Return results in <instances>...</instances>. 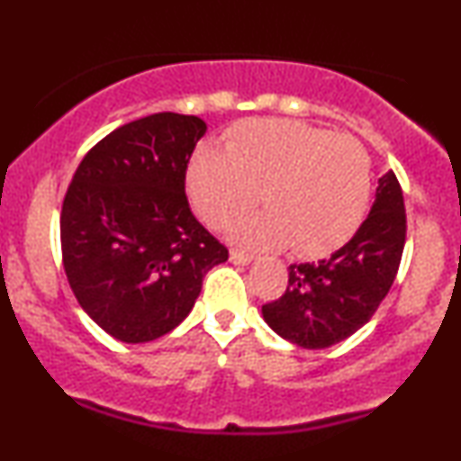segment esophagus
<instances>
[{
  "label": "esophagus",
  "mask_w": 461,
  "mask_h": 461,
  "mask_svg": "<svg viewBox=\"0 0 461 461\" xmlns=\"http://www.w3.org/2000/svg\"><path fill=\"white\" fill-rule=\"evenodd\" d=\"M230 260L234 264H249L253 260V253L242 251V249H231L230 251Z\"/></svg>",
  "instance_id": "34e87169"
}]
</instances>
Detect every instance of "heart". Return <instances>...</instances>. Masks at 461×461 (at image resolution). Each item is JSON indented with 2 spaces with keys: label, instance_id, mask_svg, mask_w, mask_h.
Wrapping results in <instances>:
<instances>
[{
  "label": "heart",
  "instance_id": "b5f03b06",
  "mask_svg": "<svg viewBox=\"0 0 461 461\" xmlns=\"http://www.w3.org/2000/svg\"><path fill=\"white\" fill-rule=\"evenodd\" d=\"M194 210L223 227L262 201L267 212L238 221L230 234L249 247H293L319 258L362 225L370 199V158L362 142L293 119L242 121L227 151L199 147L186 171Z\"/></svg>",
  "mask_w": 461,
  "mask_h": 461
}]
</instances>
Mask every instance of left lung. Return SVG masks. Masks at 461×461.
I'll return each instance as SVG.
<instances>
[{
  "instance_id": "1",
  "label": "left lung",
  "mask_w": 461,
  "mask_h": 461,
  "mask_svg": "<svg viewBox=\"0 0 461 461\" xmlns=\"http://www.w3.org/2000/svg\"><path fill=\"white\" fill-rule=\"evenodd\" d=\"M403 190L393 171L356 236L319 262L290 264L285 293L262 305L273 331L303 348H327L373 319L388 294L405 247Z\"/></svg>"
}]
</instances>
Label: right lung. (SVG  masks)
Instances as JSON below:
<instances>
[{
    "label": "right lung",
    "mask_w": 461,
    "mask_h": 461,
    "mask_svg": "<svg viewBox=\"0 0 461 461\" xmlns=\"http://www.w3.org/2000/svg\"><path fill=\"white\" fill-rule=\"evenodd\" d=\"M199 116L158 113L110 131L79 162L62 201V264L105 333L139 345L188 316L227 247L190 212L186 168Z\"/></svg>",
    "instance_id": "right-lung-1"
}]
</instances>
